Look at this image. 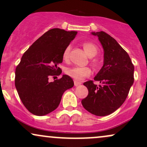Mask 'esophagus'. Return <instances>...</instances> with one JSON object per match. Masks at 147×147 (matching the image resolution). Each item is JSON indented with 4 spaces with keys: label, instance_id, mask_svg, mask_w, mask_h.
<instances>
[{
    "label": "esophagus",
    "instance_id": "34e87169",
    "mask_svg": "<svg viewBox=\"0 0 147 147\" xmlns=\"http://www.w3.org/2000/svg\"><path fill=\"white\" fill-rule=\"evenodd\" d=\"M81 84H82V83H81V82H77V81H76V80L74 81V84H75V86H77L80 85Z\"/></svg>",
    "mask_w": 147,
    "mask_h": 147
}]
</instances>
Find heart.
I'll list each match as a JSON object with an SVG mask.
<instances>
[{"instance_id": "heart-1", "label": "heart", "mask_w": 147, "mask_h": 147, "mask_svg": "<svg viewBox=\"0 0 147 147\" xmlns=\"http://www.w3.org/2000/svg\"><path fill=\"white\" fill-rule=\"evenodd\" d=\"M84 51L86 52V54L89 57H92L95 56L98 52V48L95 44L90 41H86L82 43ZM70 45H68L63 52L62 57L64 61H67L68 59L69 54H70ZM92 65L95 68H97L99 65V61L98 59H94L92 61ZM65 74L70 77L71 78L74 79L76 81H82L85 77H88L91 74V70L88 67H79L73 66L67 68L65 70Z\"/></svg>"}]
</instances>
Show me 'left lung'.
Listing matches in <instances>:
<instances>
[{
    "label": "left lung",
    "instance_id": "8db88e82",
    "mask_svg": "<svg viewBox=\"0 0 147 147\" xmlns=\"http://www.w3.org/2000/svg\"><path fill=\"white\" fill-rule=\"evenodd\" d=\"M104 48V65L93 81L84 83L88 95L82 101L86 110L97 116L109 115L126 100L134 82V65L128 53L115 38L104 32H92Z\"/></svg>",
    "mask_w": 147,
    "mask_h": 147
}]
</instances>
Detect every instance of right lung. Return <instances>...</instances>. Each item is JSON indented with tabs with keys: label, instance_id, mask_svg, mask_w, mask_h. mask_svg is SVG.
<instances>
[{
	"label": "right lung",
	"instance_id": "1",
	"mask_svg": "<svg viewBox=\"0 0 147 147\" xmlns=\"http://www.w3.org/2000/svg\"><path fill=\"white\" fill-rule=\"evenodd\" d=\"M77 34L59 28L48 30L21 57L15 72V86L31 113L43 116L55 111L63 92L73 87V80L66 75L52 82L49 78L61 73L58 65L63 61V52Z\"/></svg>",
	"mask_w": 147,
	"mask_h": 147
}]
</instances>
